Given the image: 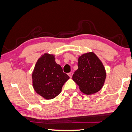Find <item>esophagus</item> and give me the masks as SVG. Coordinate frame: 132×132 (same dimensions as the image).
<instances>
[{"instance_id": "obj_1", "label": "esophagus", "mask_w": 132, "mask_h": 132, "mask_svg": "<svg viewBox=\"0 0 132 132\" xmlns=\"http://www.w3.org/2000/svg\"><path fill=\"white\" fill-rule=\"evenodd\" d=\"M68 75V76H70V78H71V77H72V76H73V72H71H71H70Z\"/></svg>"}]
</instances>
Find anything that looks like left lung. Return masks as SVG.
Segmentation results:
<instances>
[{
    "instance_id": "8db88e82",
    "label": "left lung",
    "mask_w": 132,
    "mask_h": 132,
    "mask_svg": "<svg viewBox=\"0 0 132 132\" xmlns=\"http://www.w3.org/2000/svg\"><path fill=\"white\" fill-rule=\"evenodd\" d=\"M78 69L73 75V80L85 95H92L103 87L106 78L105 68L93 52L83 54L78 58Z\"/></svg>"
}]
</instances>
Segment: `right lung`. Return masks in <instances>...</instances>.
I'll use <instances>...</instances> for the list:
<instances>
[{
	"instance_id": "obj_1",
	"label": "right lung",
	"mask_w": 132,
	"mask_h": 132,
	"mask_svg": "<svg viewBox=\"0 0 132 132\" xmlns=\"http://www.w3.org/2000/svg\"><path fill=\"white\" fill-rule=\"evenodd\" d=\"M69 78L61 65L56 64L54 55L45 53L37 60L32 71V86L38 95L51 100L61 93Z\"/></svg>"
}]
</instances>
